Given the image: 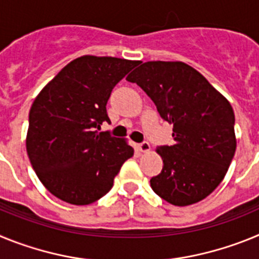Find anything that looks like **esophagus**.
Instances as JSON below:
<instances>
[{"instance_id":"34e87169","label":"esophagus","mask_w":259,"mask_h":259,"mask_svg":"<svg viewBox=\"0 0 259 259\" xmlns=\"http://www.w3.org/2000/svg\"><path fill=\"white\" fill-rule=\"evenodd\" d=\"M139 149H140L143 153L149 152V150H150V144L148 143V141H143V143L139 144Z\"/></svg>"}]
</instances>
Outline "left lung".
Segmentation results:
<instances>
[{"mask_svg": "<svg viewBox=\"0 0 259 259\" xmlns=\"http://www.w3.org/2000/svg\"><path fill=\"white\" fill-rule=\"evenodd\" d=\"M152 98L174 125V145H162L161 174L153 191L175 206L207 197L227 174L236 150L235 114L230 102L197 70L183 62H145L127 76Z\"/></svg>", "mask_w": 259, "mask_h": 259, "instance_id": "left-lung-1", "label": "left lung"}]
</instances>
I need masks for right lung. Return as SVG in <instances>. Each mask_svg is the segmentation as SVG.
Masks as SVG:
<instances>
[{
	"label": "right lung",
	"mask_w": 259,
	"mask_h": 259,
	"mask_svg": "<svg viewBox=\"0 0 259 259\" xmlns=\"http://www.w3.org/2000/svg\"><path fill=\"white\" fill-rule=\"evenodd\" d=\"M140 63L83 56L62 68L29 110L27 153L45 188L72 205H89L111 189L134 155L125 140L98 132L110 122L106 104L114 87Z\"/></svg>",
	"instance_id": "obj_1"
}]
</instances>
